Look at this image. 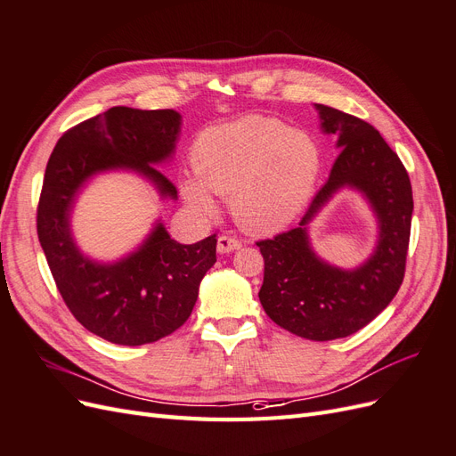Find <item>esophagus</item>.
Instances as JSON below:
<instances>
[{"label": "esophagus", "mask_w": 456, "mask_h": 456, "mask_svg": "<svg viewBox=\"0 0 456 456\" xmlns=\"http://www.w3.org/2000/svg\"><path fill=\"white\" fill-rule=\"evenodd\" d=\"M241 247V241L238 238H232V236H218V241H216V251L220 255H226V253H232L236 251Z\"/></svg>", "instance_id": "34e87169"}]
</instances>
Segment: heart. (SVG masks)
<instances>
[{
    "mask_svg": "<svg viewBox=\"0 0 456 456\" xmlns=\"http://www.w3.org/2000/svg\"><path fill=\"white\" fill-rule=\"evenodd\" d=\"M191 167L198 181L183 186L191 205L211 211L209 191L230 196L241 228L268 233L305 211L322 173V150L280 119L247 116L203 131L191 148Z\"/></svg>",
    "mask_w": 456,
    "mask_h": 456,
    "instance_id": "heart-1",
    "label": "heart"
}]
</instances>
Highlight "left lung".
Here are the masks:
<instances>
[{
    "label": "left lung",
    "instance_id": "obj_1",
    "mask_svg": "<svg viewBox=\"0 0 456 456\" xmlns=\"http://www.w3.org/2000/svg\"><path fill=\"white\" fill-rule=\"evenodd\" d=\"M325 133L342 148L327 183L297 228L256 241L265 258L260 305L273 323L308 340H335L363 329L390 305L402 287L411 236L412 190L402 159L370 123L315 104ZM350 185L370 200L379 218V243L355 271L317 259L307 224L337 189Z\"/></svg>",
    "mask_w": 456,
    "mask_h": 456
}]
</instances>
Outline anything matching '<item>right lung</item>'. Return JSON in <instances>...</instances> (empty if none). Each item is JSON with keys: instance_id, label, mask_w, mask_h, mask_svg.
<instances>
[{"instance_id": "obj_1", "label": "right lung", "mask_w": 456, "mask_h": 456, "mask_svg": "<svg viewBox=\"0 0 456 456\" xmlns=\"http://www.w3.org/2000/svg\"><path fill=\"white\" fill-rule=\"evenodd\" d=\"M181 131L175 110L114 106L68 129L54 146L37 203V238L68 310L93 335L141 346L184 325L200 283L216 262V236L183 245L159 223L127 258L99 265L79 253L70 233L77 190L108 169H133L163 198L175 184L154 165L167 159Z\"/></svg>"}]
</instances>
